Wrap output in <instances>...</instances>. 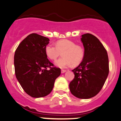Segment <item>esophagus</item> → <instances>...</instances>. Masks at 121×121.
<instances>
[{
  "mask_svg": "<svg viewBox=\"0 0 121 121\" xmlns=\"http://www.w3.org/2000/svg\"><path fill=\"white\" fill-rule=\"evenodd\" d=\"M67 71L65 70V69H61V73L62 74H63V73H65V72H66Z\"/></svg>",
  "mask_w": 121,
  "mask_h": 121,
  "instance_id": "obj_1",
  "label": "esophagus"
}]
</instances>
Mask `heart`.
<instances>
[{
  "label": "heart",
  "instance_id": "heart-1",
  "mask_svg": "<svg viewBox=\"0 0 121 121\" xmlns=\"http://www.w3.org/2000/svg\"><path fill=\"white\" fill-rule=\"evenodd\" d=\"M56 46L48 44L45 48V53L49 59L56 60L63 53V57L56 61L55 64L61 68H67L73 64L78 65L84 57V48L74 41L67 39L59 40Z\"/></svg>",
  "mask_w": 121,
  "mask_h": 121
}]
</instances>
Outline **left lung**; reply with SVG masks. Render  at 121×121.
Wrapping results in <instances>:
<instances>
[{
    "label": "left lung",
    "instance_id": "left-lung-1",
    "mask_svg": "<svg viewBox=\"0 0 121 121\" xmlns=\"http://www.w3.org/2000/svg\"><path fill=\"white\" fill-rule=\"evenodd\" d=\"M84 57L80 65L72 70L74 78L69 83L71 92L80 99H89L98 94L109 73L107 50L95 36L90 33L81 36Z\"/></svg>",
    "mask_w": 121,
    "mask_h": 121
}]
</instances>
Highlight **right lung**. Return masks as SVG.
Masks as SVG:
<instances>
[{
	"label": "right lung",
	"mask_w": 121,
	"mask_h": 121,
	"mask_svg": "<svg viewBox=\"0 0 121 121\" xmlns=\"http://www.w3.org/2000/svg\"><path fill=\"white\" fill-rule=\"evenodd\" d=\"M49 41L47 37L30 34L20 43L14 54L17 80L24 91L33 98L49 94L61 74L60 68L54 67L45 53Z\"/></svg>",
	"instance_id": "add662e5"
}]
</instances>
